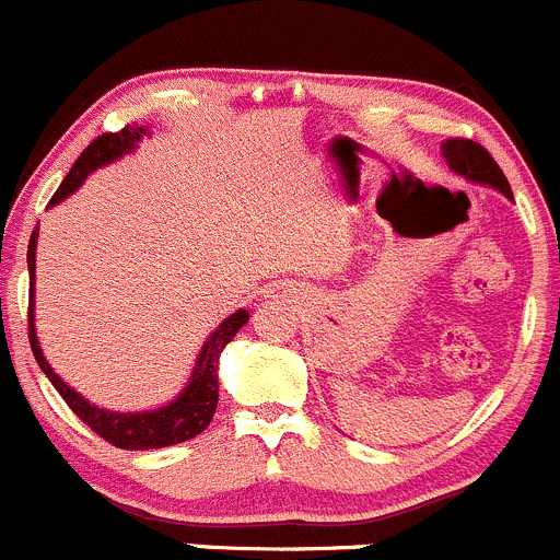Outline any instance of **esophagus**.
<instances>
[{
  "instance_id": "obj_1",
  "label": "esophagus",
  "mask_w": 560,
  "mask_h": 560,
  "mask_svg": "<svg viewBox=\"0 0 560 560\" xmlns=\"http://www.w3.org/2000/svg\"><path fill=\"white\" fill-rule=\"evenodd\" d=\"M275 299H285V288H275Z\"/></svg>"
}]
</instances>
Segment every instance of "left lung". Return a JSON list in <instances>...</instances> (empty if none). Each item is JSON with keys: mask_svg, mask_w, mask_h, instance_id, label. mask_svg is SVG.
<instances>
[{"mask_svg": "<svg viewBox=\"0 0 560 560\" xmlns=\"http://www.w3.org/2000/svg\"><path fill=\"white\" fill-rule=\"evenodd\" d=\"M442 155L451 164V170L460 172L464 177L477 183H488V186L499 188L501 194L512 199V188L506 183L504 172L499 170V164L493 161V155L475 140H464V137H453L442 145Z\"/></svg>", "mask_w": 560, "mask_h": 560, "instance_id": "1", "label": "left lung"}]
</instances>
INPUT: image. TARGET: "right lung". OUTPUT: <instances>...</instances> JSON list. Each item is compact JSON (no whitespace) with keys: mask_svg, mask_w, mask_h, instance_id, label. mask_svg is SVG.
<instances>
[{"mask_svg":"<svg viewBox=\"0 0 560 560\" xmlns=\"http://www.w3.org/2000/svg\"><path fill=\"white\" fill-rule=\"evenodd\" d=\"M145 135V126H124L120 131H105L102 137H96L80 159L74 161L65 183L59 186V191L54 194L50 205H59L65 196H69L80 183L89 177V172H94L96 166L109 164L113 159H118L120 153L131 151L135 142ZM34 247H37V232L28 240L26 261H28V275H32V288H28V345H32V353L37 359L39 369L48 374V380L54 383V388L59 390L61 399L67 401L69 409L89 425L94 434H100L102 440H107L109 445L124 447V451H153V447H170L177 442L194 440L196 434L210 425L212 415L218 407V355L226 348V342H232L234 334L245 326L247 313L237 310L232 318H226L221 326L212 331V337L207 339L205 348H201L199 361L191 374V383L186 385L180 396H177L172 405L155 409V412H109V409H100L83 399L80 394H74L69 385L61 383L59 374L50 369L45 361L43 350H39L37 334H34Z\"/></svg>","mask_w":560,"mask_h":560,"instance_id":"add662e5","label":"right lung"}]
</instances>
